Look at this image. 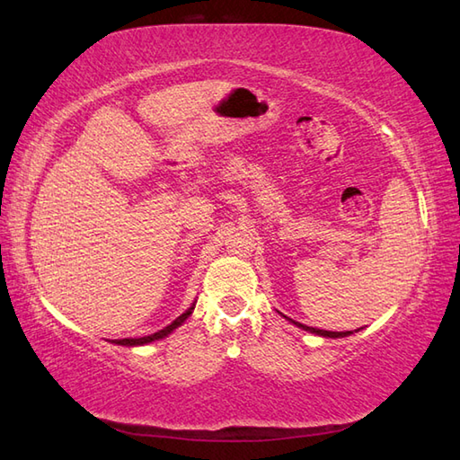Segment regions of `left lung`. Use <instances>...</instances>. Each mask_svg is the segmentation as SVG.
<instances>
[{
	"instance_id": "1",
	"label": "left lung",
	"mask_w": 460,
	"mask_h": 460,
	"mask_svg": "<svg viewBox=\"0 0 460 460\" xmlns=\"http://www.w3.org/2000/svg\"><path fill=\"white\" fill-rule=\"evenodd\" d=\"M297 327H302V329H305V331H309V333H315V335H322V337H331V339H337V337H347V335H350L352 331H325V329H315V327H307V325H302V323H297V322H294Z\"/></svg>"
}]
</instances>
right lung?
I'll use <instances>...</instances> for the list:
<instances>
[{
    "label": "right lung",
    "mask_w": 460,
    "mask_h": 460,
    "mask_svg": "<svg viewBox=\"0 0 460 460\" xmlns=\"http://www.w3.org/2000/svg\"><path fill=\"white\" fill-rule=\"evenodd\" d=\"M191 309H194V305H191L186 314H181L180 317H176L172 323H170L168 327H164V329H160L158 333H153V335H148V337H138V339H115L113 343L115 345H123V347H135V345H145V343H153V341H158V339H163V337H166L168 333H172V331L178 327V325H181L186 322V319L190 317V314H191Z\"/></svg>",
    "instance_id": "right-lung-1"
}]
</instances>
